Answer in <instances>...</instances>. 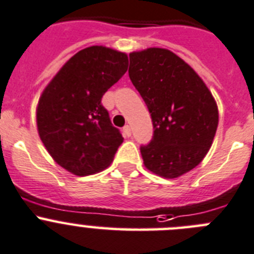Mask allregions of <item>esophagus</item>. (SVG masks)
Instances as JSON below:
<instances>
[{
	"label": "esophagus",
	"instance_id": "1",
	"mask_svg": "<svg viewBox=\"0 0 254 254\" xmlns=\"http://www.w3.org/2000/svg\"><path fill=\"white\" fill-rule=\"evenodd\" d=\"M123 134H124V136H127V138H129L130 135H131V129H130L129 125H125V127H123Z\"/></svg>",
	"mask_w": 254,
	"mask_h": 254
}]
</instances>
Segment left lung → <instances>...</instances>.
I'll use <instances>...</instances> for the list:
<instances>
[{
  "mask_svg": "<svg viewBox=\"0 0 254 254\" xmlns=\"http://www.w3.org/2000/svg\"><path fill=\"white\" fill-rule=\"evenodd\" d=\"M129 77L148 106L154 132L140 146L144 164L177 178L202 162L218 127V108L195 71L165 49L129 55Z\"/></svg>",
  "mask_w": 254,
  "mask_h": 254,
  "instance_id": "8db88e82",
  "label": "left lung"
}]
</instances>
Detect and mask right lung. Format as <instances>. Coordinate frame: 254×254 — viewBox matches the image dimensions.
I'll return each instance as SVG.
<instances>
[{"mask_svg": "<svg viewBox=\"0 0 254 254\" xmlns=\"http://www.w3.org/2000/svg\"><path fill=\"white\" fill-rule=\"evenodd\" d=\"M127 56L103 46L73 55L47 85L37 106V129L59 165L75 175L100 172L122 145L103 95L127 72Z\"/></svg>", "mask_w": 254, "mask_h": 254, "instance_id": "1", "label": "right lung"}]
</instances>
